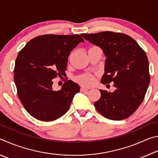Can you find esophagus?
<instances>
[{"mask_svg":"<svg viewBox=\"0 0 158 158\" xmlns=\"http://www.w3.org/2000/svg\"><path fill=\"white\" fill-rule=\"evenodd\" d=\"M88 90H89V89H88V88H85V87H81V89H80V90H81V92L87 91Z\"/></svg>","mask_w":158,"mask_h":158,"instance_id":"esophagus-1","label":"esophagus"}]
</instances>
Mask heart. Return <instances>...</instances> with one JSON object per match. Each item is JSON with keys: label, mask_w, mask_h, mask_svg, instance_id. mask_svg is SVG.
<instances>
[{"label": "heart", "mask_w": 158, "mask_h": 158, "mask_svg": "<svg viewBox=\"0 0 158 158\" xmlns=\"http://www.w3.org/2000/svg\"><path fill=\"white\" fill-rule=\"evenodd\" d=\"M78 81L83 85H85V86H89L91 85L95 82V79L92 75L90 74H83L78 77Z\"/></svg>", "instance_id": "obj_1"}]
</instances>
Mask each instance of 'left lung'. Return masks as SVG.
Masks as SVG:
<instances>
[{"instance_id": "8db88e82", "label": "left lung", "mask_w": 158, "mask_h": 158, "mask_svg": "<svg viewBox=\"0 0 158 158\" xmlns=\"http://www.w3.org/2000/svg\"><path fill=\"white\" fill-rule=\"evenodd\" d=\"M81 35L101 48L106 56L103 84L113 82V93L100 90L101 97L94 103L106 118L120 121L131 116L145 97L150 83L149 64L144 51L127 35L111 31Z\"/></svg>"}]
</instances>
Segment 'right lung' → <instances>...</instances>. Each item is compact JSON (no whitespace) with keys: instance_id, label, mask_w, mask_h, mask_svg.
<instances>
[{"instance_id":"1","label":"right lung","mask_w":158,"mask_h":158,"mask_svg":"<svg viewBox=\"0 0 158 158\" xmlns=\"http://www.w3.org/2000/svg\"><path fill=\"white\" fill-rule=\"evenodd\" d=\"M84 42L79 35H44L32 39L19 53L14 79L18 97L32 116L52 121L68 111L79 85L68 80L54 90L52 79L65 74L71 51Z\"/></svg>"}]
</instances>
